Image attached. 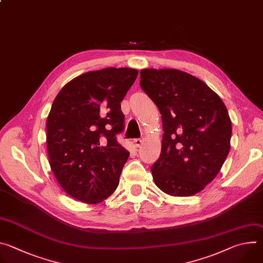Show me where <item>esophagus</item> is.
<instances>
[{
  "mask_svg": "<svg viewBox=\"0 0 263 263\" xmlns=\"http://www.w3.org/2000/svg\"><path fill=\"white\" fill-rule=\"evenodd\" d=\"M134 145L136 146V147H139L141 144H142V139H140V138H136V139H134Z\"/></svg>",
  "mask_w": 263,
  "mask_h": 263,
  "instance_id": "esophagus-1",
  "label": "esophagus"
}]
</instances>
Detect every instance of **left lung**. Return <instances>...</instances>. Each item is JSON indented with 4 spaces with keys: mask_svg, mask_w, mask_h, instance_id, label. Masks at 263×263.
<instances>
[{
    "mask_svg": "<svg viewBox=\"0 0 263 263\" xmlns=\"http://www.w3.org/2000/svg\"><path fill=\"white\" fill-rule=\"evenodd\" d=\"M140 87L158 107L164 132L151 167L155 184L175 197L198 194L229 153L232 126L226 106L207 84L178 69H141Z\"/></svg>",
    "mask_w": 263,
    "mask_h": 263,
    "instance_id": "8db88e82",
    "label": "left lung"
}]
</instances>
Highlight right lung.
Listing matches in <instances>:
<instances>
[{
    "instance_id": "add662e5",
    "label": "right lung",
    "mask_w": 263,
    "mask_h": 263,
    "mask_svg": "<svg viewBox=\"0 0 263 263\" xmlns=\"http://www.w3.org/2000/svg\"><path fill=\"white\" fill-rule=\"evenodd\" d=\"M138 71L107 67L62 87L47 120L50 165L64 192L87 204L114 194L130 155L117 140L125 116L121 102Z\"/></svg>"
}]
</instances>
